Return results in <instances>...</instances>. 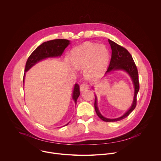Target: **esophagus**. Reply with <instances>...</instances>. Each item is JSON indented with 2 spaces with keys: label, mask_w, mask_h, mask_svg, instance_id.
Instances as JSON below:
<instances>
[{
  "label": "esophagus",
  "mask_w": 161,
  "mask_h": 161,
  "mask_svg": "<svg viewBox=\"0 0 161 161\" xmlns=\"http://www.w3.org/2000/svg\"><path fill=\"white\" fill-rule=\"evenodd\" d=\"M89 88V87L88 84H86V83H84V84L80 85V91L81 92H83V91H84L86 90H87Z\"/></svg>",
  "instance_id": "obj_1"
}]
</instances>
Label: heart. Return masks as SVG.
<instances>
[{
	"instance_id": "obj_1",
	"label": "heart",
	"mask_w": 161,
	"mask_h": 161,
	"mask_svg": "<svg viewBox=\"0 0 161 161\" xmlns=\"http://www.w3.org/2000/svg\"><path fill=\"white\" fill-rule=\"evenodd\" d=\"M109 51L103 45L86 43L72 49L70 54L72 66L77 70L84 69V76L94 80L105 72L109 60ZM68 66L70 64L66 61Z\"/></svg>"
}]
</instances>
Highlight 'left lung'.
Instances as JSON below:
<instances>
[{
    "label": "left lung",
    "instance_id": "left-lung-1",
    "mask_svg": "<svg viewBox=\"0 0 161 161\" xmlns=\"http://www.w3.org/2000/svg\"><path fill=\"white\" fill-rule=\"evenodd\" d=\"M108 42L111 46L112 52V58L110 60V63L108 68L105 72V75L112 72V71L124 70L130 77L132 80V82L133 84L134 89H135L133 100L131 107L123 115L116 118H107L104 117L100 114L97 105V97L95 94V98L94 107H95V110L97 115L98 116V117L102 120L104 121L114 122V121H118L125 118L135 108L136 106V97H137L138 91L139 90V80H138V69L130 53L125 47L118 45L114 42L110 40H108ZM92 89H93V87H92Z\"/></svg>",
    "mask_w": 161,
    "mask_h": 161
}]
</instances>
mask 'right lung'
Masks as SVG:
<instances>
[{
  "instance_id": "add662e5",
  "label": "right lung",
  "mask_w": 161,
  "mask_h": 161,
  "mask_svg": "<svg viewBox=\"0 0 161 161\" xmlns=\"http://www.w3.org/2000/svg\"><path fill=\"white\" fill-rule=\"evenodd\" d=\"M69 44V40L64 39H57L44 42L41 45L38 46L28 58V60L26 63L25 72H27L33 66L43 59L50 58L61 57L64 49L68 46ZM25 72L24 73L23 75V84L25 81ZM79 95V86L77 84H75L74 87L72 96L75 105ZM69 123V122L64 126L68 125Z\"/></svg>"
}]
</instances>
